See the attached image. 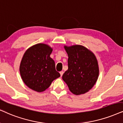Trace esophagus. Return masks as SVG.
I'll return each mask as SVG.
<instances>
[{"instance_id":"34e87169","label":"esophagus","mask_w":123,"mask_h":123,"mask_svg":"<svg viewBox=\"0 0 123 123\" xmlns=\"http://www.w3.org/2000/svg\"><path fill=\"white\" fill-rule=\"evenodd\" d=\"M60 75H61V77H62V76L63 75V73H64V72H63V71H60Z\"/></svg>"}]
</instances>
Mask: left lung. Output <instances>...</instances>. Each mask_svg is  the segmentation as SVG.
<instances>
[{"label":"left lung","mask_w":123,"mask_h":123,"mask_svg":"<svg viewBox=\"0 0 123 123\" xmlns=\"http://www.w3.org/2000/svg\"><path fill=\"white\" fill-rule=\"evenodd\" d=\"M68 54V69L62 80L73 94H85L92 88L99 77L98 62L94 53L83 45H64Z\"/></svg>","instance_id":"obj_1"}]
</instances>
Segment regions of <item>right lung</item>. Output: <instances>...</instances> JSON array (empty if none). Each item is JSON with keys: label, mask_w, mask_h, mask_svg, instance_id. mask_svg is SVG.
I'll return each mask as SVG.
<instances>
[{"label": "right lung", "mask_w": 123, "mask_h": 123, "mask_svg": "<svg viewBox=\"0 0 123 123\" xmlns=\"http://www.w3.org/2000/svg\"><path fill=\"white\" fill-rule=\"evenodd\" d=\"M52 51L49 45L39 43L31 46L24 53L19 70L23 81L31 89L43 92L60 77L54 60L50 57Z\"/></svg>", "instance_id": "1"}]
</instances>
